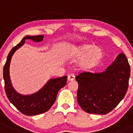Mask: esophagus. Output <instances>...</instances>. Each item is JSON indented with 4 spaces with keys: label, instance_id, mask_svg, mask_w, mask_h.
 <instances>
[{
    "label": "esophagus",
    "instance_id": "esophagus-1",
    "mask_svg": "<svg viewBox=\"0 0 133 133\" xmlns=\"http://www.w3.org/2000/svg\"><path fill=\"white\" fill-rule=\"evenodd\" d=\"M75 79V75L74 74H70L68 75V81H71V80Z\"/></svg>",
    "mask_w": 133,
    "mask_h": 133
}]
</instances>
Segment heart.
Listing matches in <instances>:
<instances>
[{"label":"heart","mask_w":133,"mask_h":133,"mask_svg":"<svg viewBox=\"0 0 133 133\" xmlns=\"http://www.w3.org/2000/svg\"><path fill=\"white\" fill-rule=\"evenodd\" d=\"M75 56L81 58L78 66L83 70H90L98 65L102 56V51L97 47L90 44L80 46L76 51Z\"/></svg>","instance_id":"heart-1"}]
</instances>
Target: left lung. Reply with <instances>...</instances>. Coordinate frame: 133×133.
I'll list each match as a JSON object with an SVG mask.
<instances>
[{
	"mask_svg": "<svg viewBox=\"0 0 133 133\" xmlns=\"http://www.w3.org/2000/svg\"><path fill=\"white\" fill-rule=\"evenodd\" d=\"M129 77L130 66L123 53L102 73H80L75 77L79 105L90 114L110 112L124 97Z\"/></svg>",
	"mask_w": 133,
	"mask_h": 133,
	"instance_id": "left-lung-1",
	"label": "left lung"
}]
</instances>
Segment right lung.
I'll return each instance as SVG.
<instances>
[{
    "label": "right lung",
    "instance_id": "1",
    "mask_svg": "<svg viewBox=\"0 0 133 133\" xmlns=\"http://www.w3.org/2000/svg\"><path fill=\"white\" fill-rule=\"evenodd\" d=\"M43 35L26 36L18 44L10 50L3 70L5 91L9 100L21 112L26 116H34L48 111L54 104L59 89L66 84L67 76L50 79L38 92L31 95H22L16 92L12 85L9 75V66L12 56L17 49L21 47L26 39L34 42L42 41Z\"/></svg>",
    "mask_w": 133,
    "mask_h": 133
}]
</instances>
